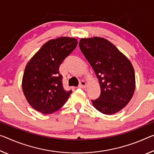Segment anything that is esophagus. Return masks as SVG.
<instances>
[{
	"instance_id": "34e87169",
	"label": "esophagus",
	"mask_w": 154,
	"mask_h": 154,
	"mask_svg": "<svg viewBox=\"0 0 154 154\" xmlns=\"http://www.w3.org/2000/svg\"><path fill=\"white\" fill-rule=\"evenodd\" d=\"M86 82H84V81H82L81 82H80V84L79 85V88H84L86 87Z\"/></svg>"
}]
</instances>
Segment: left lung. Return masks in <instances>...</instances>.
Instances as JSON below:
<instances>
[{
	"mask_svg": "<svg viewBox=\"0 0 154 154\" xmlns=\"http://www.w3.org/2000/svg\"><path fill=\"white\" fill-rule=\"evenodd\" d=\"M80 50L98 78L101 94L92 105L101 113L111 115L128 104L135 90L133 66L113 44L100 37L82 38Z\"/></svg>",
	"mask_w": 154,
	"mask_h": 154,
	"instance_id": "1",
	"label": "left lung"
}]
</instances>
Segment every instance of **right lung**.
Masks as SVG:
<instances>
[{"mask_svg": "<svg viewBox=\"0 0 154 154\" xmlns=\"http://www.w3.org/2000/svg\"><path fill=\"white\" fill-rule=\"evenodd\" d=\"M77 45V40L73 38L50 40L27 63L22 88L26 101L36 111L52 114L64 106L72 93L63 87L59 68Z\"/></svg>", "mask_w": 154, "mask_h": 154, "instance_id": "right-lung-1", "label": "right lung"}]
</instances>
